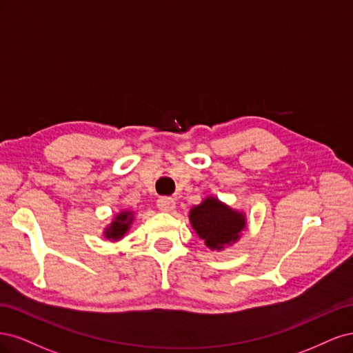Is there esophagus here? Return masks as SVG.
<instances>
[{
  "instance_id": "34e87169",
  "label": "esophagus",
  "mask_w": 353,
  "mask_h": 353,
  "mask_svg": "<svg viewBox=\"0 0 353 353\" xmlns=\"http://www.w3.org/2000/svg\"><path fill=\"white\" fill-rule=\"evenodd\" d=\"M157 207L160 208L161 211L168 212V211L174 210V207H176V201H174L173 198H170V196H161L160 199L157 201Z\"/></svg>"
}]
</instances>
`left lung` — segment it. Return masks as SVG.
<instances>
[{"label": "left lung", "instance_id": "8db88e82", "mask_svg": "<svg viewBox=\"0 0 353 353\" xmlns=\"http://www.w3.org/2000/svg\"><path fill=\"white\" fill-rule=\"evenodd\" d=\"M190 223L205 245L211 249H223L236 242L245 229V217L215 198H208L190 211Z\"/></svg>", "mask_w": 353, "mask_h": 353}]
</instances>
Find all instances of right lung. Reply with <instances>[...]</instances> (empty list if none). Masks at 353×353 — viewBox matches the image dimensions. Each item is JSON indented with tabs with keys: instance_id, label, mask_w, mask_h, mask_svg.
Instances as JSON below:
<instances>
[{
	"instance_id": "1",
	"label": "right lung",
	"mask_w": 353,
	"mask_h": 353,
	"mask_svg": "<svg viewBox=\"0 0 353 353\" xmlns=\"http://www.w3.org/2000/svg\"><path fill=\"white\" fill-rule=\"evenodd\" d=\"M132 223V212H120L114 223H112L108 229H107V239H114V241H117V239H120L124 233L128 232L129 225Z\"/></svg>"
}]
</instances>
